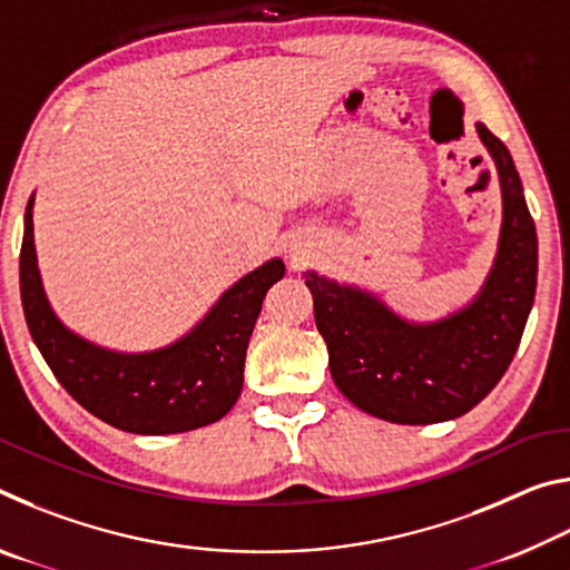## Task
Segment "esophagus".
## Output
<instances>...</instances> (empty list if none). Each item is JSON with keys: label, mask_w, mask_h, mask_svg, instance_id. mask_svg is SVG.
I'll return each instance as SVG.
<instances>
[{"label": "esophagus", "mask_w": 570, "mask_h": 570, "mask_svg": "<svg viewBox=\"0 0 570 570\" xmlns=\"http://www.w3.org/2000/svg\"><path fill=\"white\" fill-rule=\"evenodd\" d=\"M294 262H302V258H294Z\"/></svg>", "instance_id": "obj_1"}]
</instances>
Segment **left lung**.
Masks as SVG:
<instances>
[{"mask_svg": "<svg viewBox=\"0 0 570 570\" xmlns=\"http://www.w3.org/2000/svg\"><path fill=\"white\" fill-rule=\"evenodd\" d=\"M478 135L495 160L503 226L480 294L440 322H407L364 288L306 272L316 330L334 384L372 417L432 424L470 412L518 352L538 278V236L508 148L485 125Z\"/></svg>", "mask_w": 570, "mask_h": 570, "instance_id": "8db88e82", "label": "left lung"}]
</instances>
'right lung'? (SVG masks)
Returning <instances> with one entry per match:
<instances>
[{"label":"right lung","instance_id":"obj_1","mask_svg":"<svg viewBox=\"0 0 570 570\" xmlns=\"http://www.w3.org/2000/svg\"><path fill=\"white\" fill-rule=\"evenodd\" d=\"M30 198L19 250V294L30 334L57 382L95 417L132 435L206 428L234 407L244 387L246 346L282 258L254 268L224 292L193 330L163 350L125 354L92 344L57 320L37 268Z\"/></svg>","mask_w":570,"mask_h":570}]
</instances>
